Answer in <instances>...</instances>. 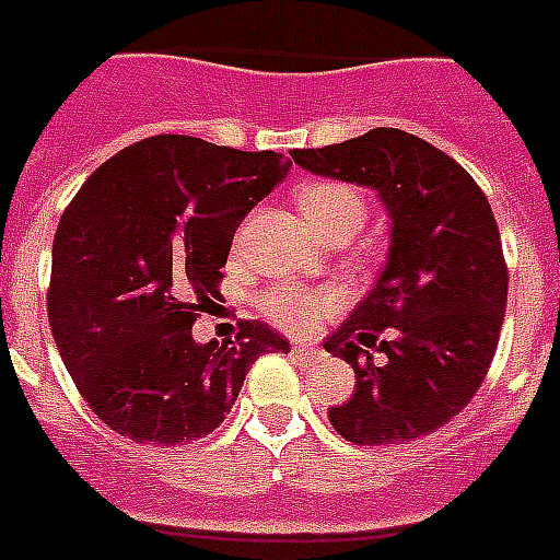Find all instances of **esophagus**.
Listing matches in <instances>:
<instances>
[{"label": "esophagus", "instance_id": "obj_1", "mask_svg": "<svg viewBox=\"0 0 560 560\" xmlns=\"http://www.w3.org/2000/svg\"><path fill=\"white\" fill-rule=\"evenodd\" d=\"M293 355L302 358V361H319V358H323V352L311 347V343H293Z\"/></svg>", "mask_w": 560, "mask_h": 560}]
</instances>
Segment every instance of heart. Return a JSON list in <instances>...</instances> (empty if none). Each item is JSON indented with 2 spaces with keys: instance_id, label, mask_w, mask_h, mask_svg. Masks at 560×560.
I'll list each match as a JSON object with an SVG mask.
<instances>
[{
  "instance_id": "heart-1",
  "label": "heart",
  "mask_w": 560,
  "mask_h": 560,
  "mask_svg": "<svg viewBox=\"0 0 560 560\" xmlns=\"http://www.w3.org/2000/svg\"><path fill=\"white\" fill-rule=\"evenodd\" d=\"M296 205L311 232L326 243L349 241L364 225V199L355 187L340 182L305 185L296 194ZM331 305L335 296L328 290L299 288V284H279L261 299L264 314L293 331H311Z\"/></svg>"
}]
</instances>
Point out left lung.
Segmentation results:
<instances>
[{
  "mask_svg": "<svg viewBox=\"0 0 560 560\" xmlns=\"http://www.w3.org/2000/svg\"><path fill=\"white\" fill-rule=\"evenodd\" d=\"M290 155L308 173L375 190L390 220L373 290L323 340L355 370V394L331 405L328 420L355 446L432 434L476 396L505 319L508 270L488 196L450 155L399 128Z\"/></svg>",
  "mask_w": 560,
  "mask_h": 560,
  "instance_id": "left-lung-1",
  "label": "left lung"
}]
</instances>
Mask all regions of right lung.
Wrapping results in <instances>:
<instances>
[{
    "mask_svg": "<svg viewBox=\"0 0 560 560\" xmlns=\"http://www.w3.org/2000/svg\"><path fill=\"white\" fill-rule=\"evenodd\" d=\"M288 173L279 152L155 135L75 194L55 232L46 308L72 382L108 429L155 446L205 438L249 366L290 352L258 319H243L232 348L194 340L237 225Z\"/></svg>",
    "mask_w": 560,
    "mask_h": 560,
    "instance_id": "1",
    "label": "right lung"
}]
</instances>
